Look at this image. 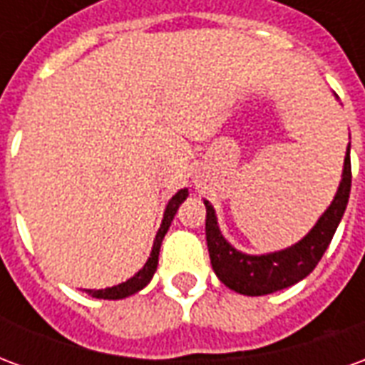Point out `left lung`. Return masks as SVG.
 Wrapping results in <instances>:
<instances>
[{"instance_id": "1", "label": "left lung", "mask_w": 365, "mask_h": 365, "mask_svg": "<svg viewBox=\"0 0 365 365\" xmlns=\"http://www.w3.org/2000/svg\"><path fill=\"white\" fill-rule=\"evenodd\" d=\"M352 185V166H350V144L346 148L342 180L330 207L321 215L309 235L299 240L297 245L289 246L279 252L245 254L232 248L222 237L217 225V215L209 201H203L207 209L205 237L209 246V258L215 274L229 289L242 295H268L274 291L285 289L295 285L303 277L311 274L321 262L322 254L329 248L330 240L336 232V227L348 205Z\"/></svg>"}]
</instances>
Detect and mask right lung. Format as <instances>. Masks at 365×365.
Returning <instances> with one entry per match:
<instances>
[{
    "label": "right lung",
    "mask_w": 365,
    "mask_h": 365,
    "mask_svg": "<svg viewBox=\"0 0 365 365\" xmlns=\"http://www.w3.org/2000/svg\"><path fill=\"white\" fill-rule=\"evenodd\" d=\"M187 197V190H180L175 193L174 197L168 201L166 211H164V219H162V225H160L158 232H156V238H154V245H152L150 258L146 260V264L143 266V269H138L130 279L119 283L115 287H107V289H88L91 297L96 299H125L128 295H135L136 291H140L143 287H146L150 283L152 275L158 268V254L160 246H162V240L166 237L170 225L174 221V215L178 213V207L182 205L183 201Z\"/></svg>",
    "instance_id": "obj_1"
}]
</instances>
